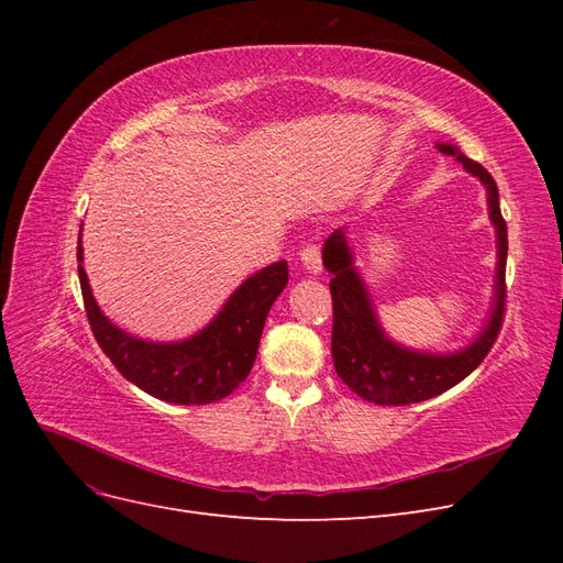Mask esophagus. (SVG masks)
Segmentation results:
<instances>
[{"instance_id": "obj_1", "label": "esophagus", "mask_w": 563, "mask_h": 563, "mask_svg": "<svg viewBox=\"0 0 563 563\" xmlns=\"http://www.w3.org/2000/svg\"><path fill=\"white\" fill-rule=\"evenodd\" d=\"M300 263H302V267L310 272V275H319L321 272V251H319V246H314V244H310V246H305L302 251H300Z\"/></svg>"}]
</instances>
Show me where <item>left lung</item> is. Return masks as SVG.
<instances>
[{
  "mask_svg": "<svg viewBox=\"0 0 563 563\" xmlns=\"http://www.w3.org/2000/svg\"><path fill=\"white\" fill-rule=\"evenodd\" d=\"M439 152L463 164L467 174L486 187L490 225L496 230V277H493L490 310L482 331L472 343L455 352H428L406 347L391 340L376 312L368 286L354 265V251L345 228L335 230L323 242L321 261L331 272L333 296V366L354 395L378 406H406L432 399L451 389L484 362L493 347L505 312V263H507V225L500 213L498 185L482 164L465 157L451 143H437Z\"/></svg>",
  "mask_w": 563,
  "mask_h": 563,
  "instance_id": "1",
  "label": "left lung"
}]
</instances>
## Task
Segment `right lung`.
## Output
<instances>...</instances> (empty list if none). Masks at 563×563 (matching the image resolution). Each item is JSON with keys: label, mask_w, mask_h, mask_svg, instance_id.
<instances>
[{"label": "right lung", "mask_w": 563, "mask_h": 563, "mask_svg": "<svg viewBox=\"0 0 563 563\" xmlns=\"http://www.w3.org/2000/svg\"><path fill=\"white\" fill-rule=\"evenodd\" d=\"M77 261L84 308L98 345L129 383L155 399L180 406L225 399L246 380L261 345L267 312L288 284L286 261L272 263L236 286L218 314L195 335L157 343L119 329L98 308L81 265V232Z\"/></svg>", "instance_id": "obj_1"}]
</instances>
